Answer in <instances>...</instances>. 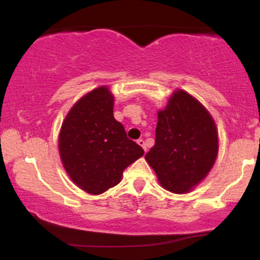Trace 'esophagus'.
<instances>
[{
    "mask_svg": "<svg viewBox=\"0 0 260 260\" xmlns=\"http://www.w3.org/2000/svg\"><path fill=\"white\" fill-rule=\"evenodd\" d=\"M137 143L140 144L142 148H143V150H144V151H147V145H145V142H144V140H142V138H140V140L137 141Z\"/></svg>",
    "mask_w": 260,
    "mask_h": 260,
    "instance_id": "1",
    "label": "esophagus"
}]
</instances>
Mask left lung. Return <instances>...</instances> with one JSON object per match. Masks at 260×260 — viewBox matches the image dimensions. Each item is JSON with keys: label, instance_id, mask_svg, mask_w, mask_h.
I'll use <instances>...</instances> for the list:
<instances>
[{"label": "left lung", "instance_id": "8db88e82", "mask_svg": "<svg viewBox=\"0 0 260 260\" xmlns=\"http://www.w3.org/2000/svg\"><path fill=\"white\" fill-rule=\"evenodd\" d=\"M155 145L145 159L158 182L175 194H186L208 175L219 150L218 130L207 109L177 88L157 112Z\"/></svg>", "mask_w": 260, "mask_h": 260}]
</instances>
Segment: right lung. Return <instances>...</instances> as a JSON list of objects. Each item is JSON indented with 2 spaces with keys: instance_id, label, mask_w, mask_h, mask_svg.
<instances>
[{
  "instance_id": "1",
  "label": "right lung",
  "mask_w": 260,
  "mask_h": 260,
  "mask_svg": "<svg viewBox=\"0 0 260 260\" xmlns=\"http://www.w3.org/2000/svg\"><path fill=\"white\" fill-rule=\"evenodd\" d=\"M113 102L108 86L94 88L71 108L60 129L63 168L76 186L92 195L117 186L124 169L144 154L113 117Z\"/></svg>"
}]
</instances>
